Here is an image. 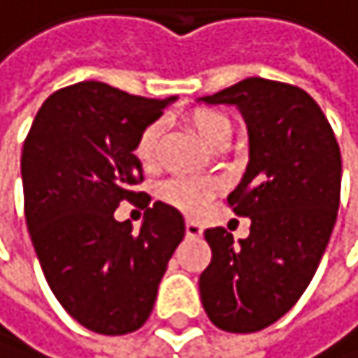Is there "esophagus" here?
<instances>
[{
	"label": "esophagus",
	"mask_w": 358,
	"mask_h": 358,
	"mask_svg": "<svg viewBox=\"0 0 358 358\" xmlns=\"http://www.w3.org/2000/svg\"><path fill=\"white\" fill-rule=\"evenodd\" d=\"M200 234H202V226L193 220H187V237H200Z\"/></svg>",
	"instance_id": "34e87169"
}]
</instances>
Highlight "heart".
Returning <instances> with one entry per match:
<instances>
[{"mask_svg":"<svg viewBox=\"0 0 358 358\" xmlns=\"http://www.w3.org/2000/svg\"><path fill=\"white\" fill-rule=\"evenodd\" d=\"M191 126L195 130V134L200 136L202 143H206L208 148L217 145L222 138L230 136V121L228 117H224L217 110H208V108H200L191 115ZM158 130L156 124L143 128L136 136L134 143V158L143 165V167H152L156 161V145H158ZM213 195V185L206 180H193V178H176V180H169L163 185L161 189V197L185 213H200L206 202Z\"/></svg>","mask_w":358,"mask_h":358,"instance_id":"b5f03b06","label":"heart"}]
</instances>
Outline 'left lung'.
<instances>
[{
	"label": "left lung",
	"instance_id": "obj_1",
	"mask_svg": "<svg viewBox=\"0 0 358 358\" xmlns=\"http://www.w3.org/2000/svg\"><path fill=\"white\" fill-rule=\"evenodd\" d=\"M202 101L234 104L248 124L250 163L228 204L252 224L239 243L224 228L204 232L213 257L200 298L222 331L257 333L300 300L322 261L339 208V143L294 84L248 78Z\"/></svg>",
	"mask_w": 358,
	"mask_h": 358
}]
</instances>
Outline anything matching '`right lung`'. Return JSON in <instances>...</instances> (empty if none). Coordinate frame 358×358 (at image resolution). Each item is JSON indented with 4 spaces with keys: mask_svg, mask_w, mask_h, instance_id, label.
<instances>
[{
    "mask_svg": "<svg viewBox=\"0 0 358 358\" xmlns=\"http://www.w3.org/2000/svg\"><path fill=\"white\" fill-rule=\"evenodd\" d=\"M171 101L80 82L47 97L25 136V222L41 269L64 311L99 335H128L148 322L185 237L180 210L150 206L136 189V136ZM121 201L146 208L141 231L114 220Z\"/></svg>",
    "mask_w": 358,
    "mask_h": 358,
    "instance_id": "1",
    "label": "right lung"
}]
</instances>
